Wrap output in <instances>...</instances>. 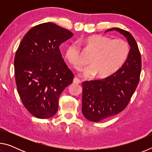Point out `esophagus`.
Segmentation results:
<instances>
[{
  "mask_svg": "<svg viewBox=\"0 0 152 152\" xmlns=\"http://www.w3.org/2000/svg\"><path fill=\"white\" fill-rule=\"evenodd\" d=\"M73 82L75 84H80L81 83V80L78 78H74L73 80Z\"/></svg>",
  "mask_w": 152,
  "mask_h": 152,
  "instance_id": "1",
  "label": "esophagus"
}]
</instances>
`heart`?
<instances>
[{
  "label": "heart",
  "instance_id": "1",
  "mask_svg": "<svg viewBox=\"0 0 152 152\" xmlns=\"http://www.w3.org/2000/svg\"><path fill=\"white\" fill-rule=\"evenodd\" d=\"M82 43L85 50L91 53L88 60L90 66L84 70L86 76L95 74L97 78H107L113 75L125 64L130 51L126 41L112 39L102 35L88 36L82 41ZM65 56L75 69L78 70L84 66L80 49L76 43H72L66 48Z\"/></svg>",
  "mask_w": 152,
  "mask_h": 152
}]
</instances>
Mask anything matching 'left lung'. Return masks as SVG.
<instances>
[{"label": "left lung", "instance_id": "8db88e82", "mask_svg": "<svg viewBox=\"0 0 152 152\" xmlns=\"http://www.w3.org/2000/svg\"><path fill=\"white\" fill-rule=\"evenodd\" d=\"M117 31L127 38L130 51L127 60L117 72L104 79L82 83V114L89 121L99 122L118 114L127 107L140 81L141 57L136 41L127 31Z\"/></svg>", "mask_w": 152, "mask_h": 152}]
</instances>
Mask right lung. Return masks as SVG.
Instances as JSON below:
<instances>
[{
    "instance_id": "1",
    "label": "right lung",
    "mask_w": 152,
    "mask_h": 152,
    "mask_svg": "<svg viewBox=\"0 0 152 152\" xmlns=\"http://www.w3.org/2000/svg\"><path fill=\"white\" fill-rule=\"evenodd\" d=\"M72 37L69 30L45 23L31 28L20 43L14 61L15 81L23 104L35 117H53L61 92L72 83L74 76L59 48Z\"/></svg>"
}]
</instances>
